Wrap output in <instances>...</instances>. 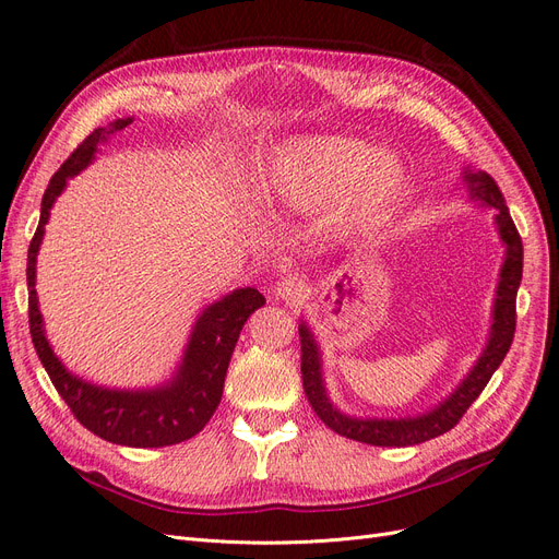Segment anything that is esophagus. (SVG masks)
Masks as SVG:
<instances>
[{"label": "esophagus", "mask_w": 559, "mask_h": 559, "mask_svg": "<svg viewBox=\"0 0 559 559\" xmlns=\"http://www.w3.org/2000/svg\"><path fill=\"white\" fill-rule=\"evenodd\" d=\"M277 296L284 300H292V302H300L308 298V286L306 282H300L298 277H286L277 284Z\"/></svg>", "instance_id": "1"}]
</instances>
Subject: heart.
<instances>
[{
	"label": "heart",
	"mask_w": 559,
	"mask_h": 559,
	"mask_svg": "<svg viewBox=\"0 0 559 559\" xmlns=\"http://www.w3.org/2000/svg\"><path fill=\"white\" fill-rule=\"evenodd\" d=\"M408 175L392 154L349 138H308L284 146L270 163L265 183L294 205L345 200L352 195V216L366 218L394 202Z\"/></svg>",
	"instance_id": "1"
}]
</instances>
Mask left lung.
Masks as SVG:
<instances>
[{
    "instance_id": "left-lung-1",
    "label": "left lung",
    "mask_w": 559,
    "mask_h": 559,
    "mask_svg": "<svg viewBox=\"0 0 559 559\" xmlns=\"http://www.w3.org/2000/svg\"><path fill=\"white\" fill-rule=\"evenodd\" d=\"M466 181L471 195L485 202V205L497 210V226L499 235L506 245V261L501 265V277L497 286V300H495V321L492 333H489L487 347L478 364L473 366L468 378L454 389V394L445 399L438 408L427 415L408 417V419H357L347 417L341 411L333 408V403L326 396L324 382H321V366H319V349L310 329L300 324V373H302V389L314 408L317 417L324 421L329 429L341 433L352 441L380 445V448H405L431 441V438L441 436L456 427V421L464 417L468 405L480 396L487 386L489 378L503 361L506 352L511 349L513 335H515V296L522 280V240L520 233L513 224L511 212L506 207V200L499 191L497 181L487 173H466Z\"/></svg>"
}]
</instances>
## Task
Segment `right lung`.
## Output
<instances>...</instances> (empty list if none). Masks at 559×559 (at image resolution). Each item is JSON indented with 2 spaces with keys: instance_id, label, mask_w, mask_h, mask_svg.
<instances>
[{
  "instance_id": "obj_1",
  "label": "right lung",
  "mask_w": 559,
  "mask_h": 559,
  "mask_svg": "<svg viewBox=\"0 0 559 559\" xmlns=\"http://www.w3.org/2000/svg\"><path fill=\"white\" fill-rule=\"evenodd\" d=\"M130 123L132 118H118L107 128H95L72 151V156L60 165V170L50 177L48 189L41 198L39 226L27 249V312L32 343H35L46 373L81 425L116 445L163 448L189 441L207 425L218 401H222L228 361L245 321L253 310L265 306V298L247 286V289H238L216 300L214 306L202 312L191 333L189 347H186L177 378L160 389L116 392V389L95 386L67 373L44 335V321L35 289L37 251L50 207L62 193L67 179L79 175L93 160L97 144L105 142L107 134L123 130Z\"/></svg>"
}]
</instances>
